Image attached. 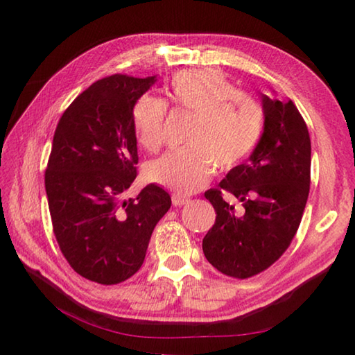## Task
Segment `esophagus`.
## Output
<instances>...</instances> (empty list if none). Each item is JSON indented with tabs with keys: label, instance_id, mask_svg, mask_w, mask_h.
<instances>
[{
	"label": "esophagus",
	"instance_id": "obj_1",
	"mask_svg": "<svg viewBox=\"0 0 355 355\" xmlns=\"http://www.w3.org/2000/svg\"><path fill=\"white\" fill-rule=\"evenodd\" d=\"M189 202V199L188 197H184V196H180V194H173L172 196V203H173V207H182V205H186V203Z\"/></svg>",
	"mask_w": 355,
	"mask_h": 355
}]
</instances>
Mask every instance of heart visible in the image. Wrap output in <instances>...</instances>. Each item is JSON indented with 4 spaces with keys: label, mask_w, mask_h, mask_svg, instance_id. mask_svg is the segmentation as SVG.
Instances as JSON below:
<instances>
[{
    "label": "heart",
    "mask_w": 355,
    "mask_h": 355,
    "mask_svg": "<svg viewBox=\"0 0 355 355\" xmlns=\"http://www.w3.org/2000/svg\"><path fill=\"white\" fill-rule=\"evenodd\" d=\"M167 94L173 106L194 116L188 144L147 166L146 175L156 184L180 194L203 188L214 172L241 163L261 137L263 111L225 75L213 69L183 70L172 78ZM137 142L156 152L164 142L166 103L153 95H144L133 110Z\"/></svg>",
    "instance_id": "heart-1"
}]
</instances>
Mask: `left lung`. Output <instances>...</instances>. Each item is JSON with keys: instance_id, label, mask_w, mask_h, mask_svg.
<instances>
[{"instance_id": "obj_1", "label": "left lung", "mask_w": 355, "mask_h": 355, "mask_svg": "<svg viewBox=\"0 0 355 355\" xmlns=\"http://www.w3.org/2000/svg\"><path fill=\"white\" fill-rule=\"evenodd\" d=\"M263 133L243 164L228 171L207 200L216 222L203 238L207 260L222 274L248 279L277 261L296 235L310 191L307 125L291 100L261 95ZM220 189L242 202L238 210Z\"/></svg>"}]
</instances>
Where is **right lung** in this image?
<instances>
[{
  "label": "right lung",
  "instance_id": "add662e5",
  "mask_svg": "<svg viewBox=\"0 0 355 355\" xmlns=\"http://www.w3.org/2000/svg\"><path fill=\"white\" fill-rule=\"evenodd\" d=\"M155 76L111 75L78 95L59 120L45 172L53 232L84 279L116 285L139 271L171 196L148 184L123 199L136 178L133 110Z\"/></svg>",
  "mask_w": 355,
  "mask_h": 355
}]
</instances>
